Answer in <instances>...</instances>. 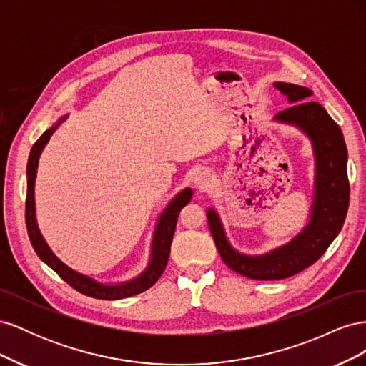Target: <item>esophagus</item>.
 Segmentation results:
<instances>
[{
    "instance_id": "34e87169",
    "label": "esophagus",
    "mask_w": 366,
    "mask_h": 366,
    "mask_svg": "<svg viewBox=\"0 0 366 366\" xmlns=\"http://www.w3.org/2000/svg\"><path fill=\"white\" fill-rule=\"evenodd\" d=\"M192 183L198 191H209L212 187L214 177L209 169H197L192 177Z\"/></svg>"
}]
</instances>
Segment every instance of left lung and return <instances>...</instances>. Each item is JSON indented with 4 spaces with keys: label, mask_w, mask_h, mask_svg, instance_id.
Masks as SVG:
<instances>
[{
    "label": "left lung",
    "mask_w": 366,
    "mask_h": 366,
    "mask_svg": "<svg viewBox=\"0 0 366 366\" xmlns=\"http://www.w3.org/2000/svg\"><path fill=\"white\" fill-rule=\"evenodd\" d=\"M273 86L293 104L276 114L273 122L297 128L312 143L315 182L308 221L285 244L261 254H246L230 244L217 209L206 210L210 234L227 267L261 281L289 278L322 257L339 235L350 202L348 152L342 129L322 105L307 101L313 96L310 88L285 82H274Z\"/></svg>",
    "instance_id": "8db88e82"
}]
</instances>
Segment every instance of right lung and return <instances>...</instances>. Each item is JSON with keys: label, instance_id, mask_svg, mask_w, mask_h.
I'll list each match as a JSON object with an SVG mask.
<instances>
[{"label": "right lung", "instance_id": "right-lung-1", "mask_svg": "<svg viewBox=\"0 0 366 366\" xmlns=\"http://www.w3.org/2000/svg\"><path fill=\"white\" fill-rule=\"evenodd\" d=\"M69 117V114L61 116L54 124L46 129V132L36 140L33 145L29 162H27V200H26V224L29 238L33 249L41 258L42 262H46L51 270L56 272L61 278L69 282L74 290L81 292L86 296H92L96 299H107V301H114V299H124L139 295L142 292L148 290L151 285L157 282L160 274L163 273L166 264H168L169 252H171V242L177 226V218H179L180 210L191 202L192 189L191 187H184L179 194L174 195L172 200L164 206L162 214L152 232L151 239V250H149V259L147 267L143 269L134 278L128 281L120 282H102L93 276H88L85 273L77 272L71 269L70 265L65 264L62 259L56 257L50 246L47 244L46 238L42 237L38 221H36V204H35V180L38 172V163L39 157L49 143L53 132L58 129L62 122Z\"/></svg>", "mask_w": 366, "mask_h": 366}]
</instances>
